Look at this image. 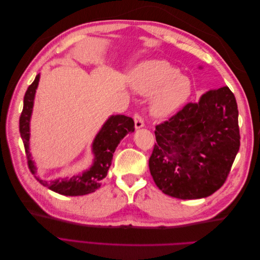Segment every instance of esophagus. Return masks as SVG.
I'll return each instance as SVG.
<instances>
[{"label": "esophagus", "instance_id": "1", "mask_svg": "<svg viewBox=\"0 0 260 260\" xmlns=\"http://www.w3.org/2000/svg\"><path fill=\"white\" fill-rule=\"evenodd\" d=\"M133 119H135L136 129H140V128L144 127V120H143L142 116L139 114H135V116H133Z\"/></svg>", "mask_w": 260, "mask_h": 260}]
</instances>
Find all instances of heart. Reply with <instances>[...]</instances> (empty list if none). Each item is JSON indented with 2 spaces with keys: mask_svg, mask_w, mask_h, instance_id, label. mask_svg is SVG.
Masks as SVG:
<instances>
[{
  "mask_svg": "<svg viewBox=\"0 0 260 260\" xmlns=\"http://www.w3.org/2000/svg\"><path fill=\"white\" fill-rule=\"evenodd\" d=\"M132 88L151 98V112L156 117H167L182 106L191 94V82L167 60H147L130 75Z\"/></svg>",
  "mask_w": 260,
  "mask_h": 260,
  "instance_id": "b5f03b06",
  "label": "heart"
}]
</instances>
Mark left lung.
I'll list each match as a JSON object with an SVG mask.
<instances>
[{
  "label": "left lung",
  "mask_w": 260,
  "mask_h": 260,
  "mask_svg": "<svg viewBox=\"0 0 260 260\" xmlns=\"http://www.w3.org/2000/svg\"><path fill=\"white\" fill-rule=\"evenodd\" d=\"M148 166L162 193L207 198L222 186L240 148L239 111L228 86L209 90L156 125Z\"/></svg>",
  "instance_id": "1"
}]
</instances>
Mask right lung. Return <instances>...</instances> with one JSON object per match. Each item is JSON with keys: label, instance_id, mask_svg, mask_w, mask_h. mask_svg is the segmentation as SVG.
I'll return each instance as SVG.
<instances>
[{"label": "right lung", "instance_id": "right-lung-1", "mask_svg": "<svg viewBox=\"0 0 260 260\" xmlns=\"http://www.w3.org/2000/svg\"><path fill=\"white\" fill-rule=\"evenodd\" d=\"M40 74L37 75L35 81L29 85L23 98V107L19 118V132L27 155L28 166L31 174L42 185L50 190L66 196H80L95 192L106 176L112 165L113 154L120 141L130 132L135 131V121L131 117L124 115H113L108 118L103 127L99 131L92 143L94 155L92 166L72 178H62L53 181L42 180L37 176V167L31 158L29 151L30 141V118L32 114L36 90L38 88Z\"/></svg>", "mask_w": 260, "mask_h": 260}]
</instances>
